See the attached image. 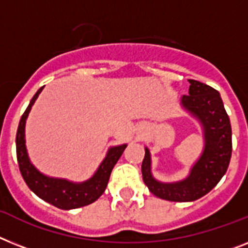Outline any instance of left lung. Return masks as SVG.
<instances>
[{"mask_svg":"<svg viewBox=\"0 0 248 248\" xmlns=\"http://www.w3.org/2000/svg\"><path fill=\"white\" fill-rule=\"evenodd\" d=\"M189 95L181 105L202 126L204 149L190 170L177 183H159L151 172V153L146 147L142 162L143 181L153 195L170 202H194L208 194L227 172L232 156V129L219 92L195 79H189Z\"/></svg>","mask_w":248,"mask_h":248,"instance_id":"8db88e82","label":"left lung"}]
</instances>
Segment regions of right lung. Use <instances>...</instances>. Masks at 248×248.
Segmentation results:
<instances>
[{
    "mask_svg": "<svg viewBox=\"0 0 248 248\" xmlns=\"http://www.w3.org/2000/svg\"><path fill=\"white\" fill-rule=\"evenodd\" d=\"M44 86L40 87L35 95L32 96L31 101L20 119L17 133H16V156H17L18 167H20L22 179L25 180L26 185L32 193L59 209L69 210L89 205L99 199L102 193L105 191L109 183L110 173L124 152V149L126 148V144L111 147L108 151V155L99 166L95 175L85 183H72L65 179H54V177L43 175L30 162L25 146L26 119L31 110V106L34 105V102L38 99L39 93L42 92Z\"/></svg>",
    "mask_w": 248,
    "mask_h": 248,
    "instance_id": "1",
    "label": "right lung"
}]
</instances>
